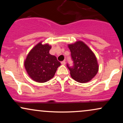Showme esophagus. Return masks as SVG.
<instances>
[{
	"instance_id": "esophagus-1",
	"label": "esophagus",
	"mask_w": 123,
	"mask_h": 123,
	"mask_svg": "<svg viewBox=\"0 0 123 123\" xmlns=\"http://www.w3.org/2000/svg\"><path fill=\"white\" fill-rule=\"evenodd\" d=\"M65 63H66L65 61H63L61 62V64L62 65H65Z\"/></svg>"
}]
</instances>
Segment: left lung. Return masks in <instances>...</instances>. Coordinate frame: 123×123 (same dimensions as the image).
<instances>
[{
    "label": "left lung",
    "instance_id": "1",
    "mask_svg": "<svg viewBox=\"0 0 123 123\" xmlns=\"http://www.w3.org/2000/svg\"><path fill=\"white\" fill-rule=\"evenodd\" d=\"M73 61V66L67 67L70 76L79 83H84L90 81L98 73L99 66L94 53L81 41L68 45Z\"/></svg>",
    "mask_w": 123,
    "mask_h": 123
}]
</instances>
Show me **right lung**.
I'll return each instance as SVG.
<instances>
[{
  "label": "right lung",
  "mask_w": 123,
  "mask_h": 123,
  "mask_svg": "<svg viewBox=\"0 0 123 123\" xmlns=\"http://www.w3.org/2000/svg\"><path fill=\"white\" fill-rule=\"evenodd\" d=\"M51 46L40 42L28 53L24 62L25 68L32 80L45 83L54 76L61 63L55 56L49 53Z\"/></svg>",
  "instance_id": "add662e5"
}]
</instances>
